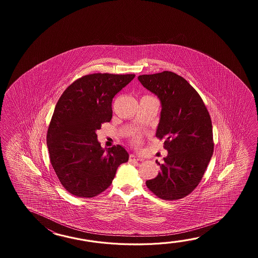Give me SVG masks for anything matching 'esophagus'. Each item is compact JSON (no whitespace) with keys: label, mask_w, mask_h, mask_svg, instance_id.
Listing matches in <instances>:
<instances>
[{"label":"esophagus","mask_w":258,"mask_h":258,"mask_svg":"<svg viewBox=\"0 0 258 258\" xmlns=\"http://www.w3.org/2000/svg\"><path fill=\"white\" fill-rule=\"evenodd\" d=\"M129 159H130V161H142L143 160L142 158L140 156L135 155V154H131L130 157H129Z\"/></svg>","instance_id":"esophagus-1"}]
</instances>
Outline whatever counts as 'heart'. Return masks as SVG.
Here are the masks:
<instances>
[{"instance_id":"1","label":"heart","mask_w":258,"mask_h":258,"mask_svg":"<svg viewBox=\"0 0 258 258\" xmlns=\"http://www.w3.org/2000/svg\"><path fill=\"white\" fill-rule=\"evenodd\" d=\"M137 139H138V138H137Z\"/></svg>"}]
</instances>
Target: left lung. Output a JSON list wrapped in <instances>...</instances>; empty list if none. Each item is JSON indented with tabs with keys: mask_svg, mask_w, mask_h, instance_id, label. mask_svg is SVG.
Listing matches in <instances>:
<instances>
[{
	"mask_svg": "<svg viewBox=\"0 0 258 258\" xmlns=\"http://www.w3.org/2000/svg\"><path fill=\"white\" fill-rule=\"evenodd\" d=\"M144 88L161 105L156 137L168 151L160 171L146 181L163 200H177L192 192L201 181L213 155L212 122L203 100L183 77L172 72L138 77Z\"/></svg>",
	"mask_w": 258,
	"mask_h": 258,
	"instance_id": "left-lung-1",
	"label": "left lung"
}]
</instances>
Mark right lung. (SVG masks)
Instances as JSON below:
<instances>
[{
	"instance_id": "1",
	"label": "right lung",
	"mask_w": 258,
	"mask_h": 258,
	"mask_svg": "<svg viewBox=\"0 0 258 258\" xmlns=\"http://www.w3.org/2000/svg\"><path fill=\"white\" fill-rule=\"evenodd\" d=\"M135 75L93 74L77 79L58 100L47 133L50 163L62 186L94 198L110 186L129 154L120 145L101 148L97 131L112 117V99Z\"/></svg>"
}]
</instances>
